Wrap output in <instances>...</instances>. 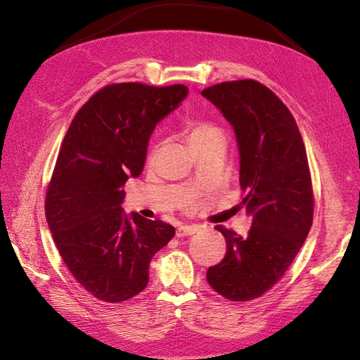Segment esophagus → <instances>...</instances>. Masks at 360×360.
Segmentation results:
<instances>
[{"label": "esophagus", "instance_id": "esophagus-1", "mask_svg": "<svg viewBox=\"0 0 360 360\" xmlns=\"http://www.w3.org/2000/svg\"><path fill=\"white\" fill-rule=\"evenodd\" d=\"M197 231H200V226L198 225L184 224L180 228H177V233L176 234H177V237H183V236H192V234H195Z\"/></svg>", "mask_w": 360, "mask_h": 360}]
</instances>
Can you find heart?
Wrapping results in <instances>:
<instances>
[{"label":"heart","mask_w":360,"mask_h":360,"mask_svg":"<svg viewBox=\"0 0 360 360\" xmlns=\"http://www.w3.org/2000/svg\"><path fill=\"white\" fill-rule=\"evenodd\" d=\"M216 135H221L219 130H217L214 126L207 124V123H193L188 129V139L191 144L198 143V141L209 139Z\"/></svg>","instance_id":"obj_1"}]
</instances>
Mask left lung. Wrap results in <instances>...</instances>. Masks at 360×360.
I'll list each match as a JSON object with an SVG mask.
<instances>
[{"mask_svg": "<svg viewBox=\"0 0 360 360\" xmlns=\"http://www.w3.org/2000/svg\"><path fill=\"white\" fill-rule=\"evenodd\" d=\"M234 129L242 204L252 217L248 237L216 226L226 242L207 282L233 302L252 300L285 274L308 237L314 200L307 150L296 120L278 96L252 79L201 91Z\"/></svg>", "mask_w": 360, "mask_h": 360, "instance_id": "1", "label": "left lung"}]
</instances>
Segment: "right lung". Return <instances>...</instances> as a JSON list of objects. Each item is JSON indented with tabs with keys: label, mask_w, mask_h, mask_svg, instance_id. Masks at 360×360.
Returning <instances> with one entry per match:
<instances>
[{
	"label": "right lung",
	"mask_w": 360,
	"mask_h": 360,
	"mask_svg": "<svg viewBox=\"0 0 360 360\" xmlns=\"http://www.w3.org/2000/svg\"><path fill=\"white\" fill-rule=\"evenodd\" d=\"M184 85H108L75 115L46 192V221L72 275L94 297L118 303L148 284L151 258L176 234L123 210V184L143 172L158 123L186 99Z\"/></svg>",
	"instance_id": "right-lung-1"
}]
</instances>
